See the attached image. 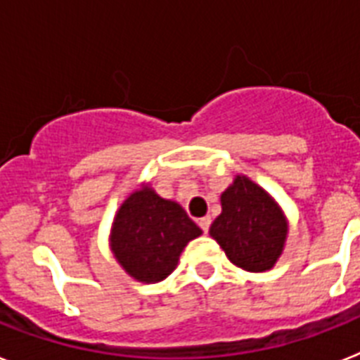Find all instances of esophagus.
Listing matches in <instances>:
<instances>
[{"mask_svg":"<svg viewBox=\"0 0 360 360\" xmlns=\"http://www.w3.org/2000/svg\"><path fill=\"white\" fill-rule=\"evenodd\" d=\"M210 223H212L210 216H205V217H201V219H199V226H201V231H203L205 234H207L208 229H210Z\"/></svg>","mask_w":360,"mask_h":360,"instance_id":"34e87169","label":"esophagus"}]
</instances>
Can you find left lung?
I'll list each match as a JSON object with an SVG mask.
<instances>
[{
	"instance_id": "obj_1",
	"label": "left lung",
	"mask_w": 360,
	"mask_h": 360,
	"mask_svg": "<svg viewBox=\"0 0 360 360\" xmlns=\"http://www.w3.org/2000/svg\"><path fill=\"white\" fill-rule=\"evenodd\" d=\"M210 236L226 258L250 273L273 269L288 238V219L282 208L245 175L221 194V214L210 225Z\"/></svg>"
}]
</instances>
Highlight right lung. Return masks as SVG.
<instances>
[{
	"label": "right lung",
	"instance_id": "1",
	"mask_svg": "<svg viewBox=\"0 0 360 360\" xmlns=\"http://www.w3.org/2000/svg\"><path fill=\"white\" fill-rule=\"evenodd\" d=\"M179 203L150 186L135 190L120 205L111 226V250L137 282L155 283L172 274L188 241L201 236Z\"/></svg>",
	"mask_w": 360,
	"mask_h": 360
}]
</instances>
